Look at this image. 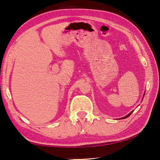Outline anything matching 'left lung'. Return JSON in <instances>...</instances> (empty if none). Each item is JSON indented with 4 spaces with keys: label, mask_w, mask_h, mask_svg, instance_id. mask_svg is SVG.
I'll return each mask as SVG.
<instances>
[{
    "label": "left lung",
    "mask_w": 160,
    "mask_h": 160,
    "mask_svg": "<svg viewBox=\"0 0 160 160\" xmlns=\"http://www.w3.org/2000/svg\"><path fill=\"white\" fill-rule=\"evenodd\" d=\"M144 95H145V92H144V96H143V98L144 97ZM142 100H143V99H142ZM132 111H131V113H129V114H128L127 115H126V116H125V117H123V118H122L121 119H125V118H128V117L129 116V115H131V113H132Z\"/></svg>",
    "instance_id": "obj_1"
}]
</instances>
